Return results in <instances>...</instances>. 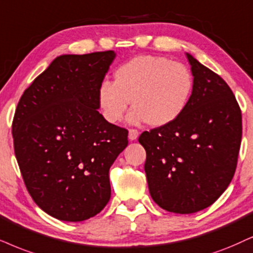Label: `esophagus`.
Segmentation results:
<instances>
[{
	"mask_svg": "<svg viewBox=\"0 0 253 253\" xmlns=\"http://www.w3.org/2000/svg\"><path fill=\"white\" fill-rule=\"evenodd\" d=\"M137 136H139V132H137L136 129H129L128 130V139L130 141H133V140H136Z\"/></svg>",
	"mask_w": 253,
	"mask_h": 253,
	"instance_id": "1",
	"label": "esophagus"
}]
</instances>
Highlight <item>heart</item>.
<instances>
[{
	"mask_svg": "<svg viewBox=\"0 0 253 253\" xmlns=\"http://www.w3.org/2000/svg\"><path fill=\"white\" fill-rule=\"evenodd\" d=\"M193 89L194 77L184 64L164 56H137L116 70L114 83H100L97 103L105 120L116 124L132 100L130 123L161 127L183 113Z\"/></svg>",
	"mask_w": 253,
	"mask_h": 253,
	"instance_id": "b5f03b06",
	"label": "heart"
}]
</instances>
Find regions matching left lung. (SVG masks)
Returning <instances> with one entry per match:
<instances>
[{
    "instance_id": "1",
    "label": "left lung",
    "mask_w": 253,
    "mask_h": 253,
    "mask_svg": "<svg viewBox=\"0 0 253 253\" xmlns=\"http://www.w3.org/2000/svg\"><path fill=\"white\" fill-rule=\"evenodd\" d=\"M194 89L183 113L143 132L150 196L167 211L193 213L224 193L235 174L242 140V113L231 88L187 53Z\"/></svg>"
}]
</instances>
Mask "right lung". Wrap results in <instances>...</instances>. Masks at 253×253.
Masks as SVG:
<instances>
[{
  "instance_id": "add662e5",
  "label": "right lung",
  "mask_w": 253,
  "mask_h": 253,
  "mask_svg": "<svg viewBox=\"0 0 253 253\" xmlns=\"http://www.w3.org/2000/svg\"><path fill=\"white\" fill-rule=\"evenodd\" d=\"M116 56H58L18 101L16 159L35 203L57 219L82 222L110 201L108 171L128 132L99 113L97 91Z\"/></svg>"
}]
</instances>
